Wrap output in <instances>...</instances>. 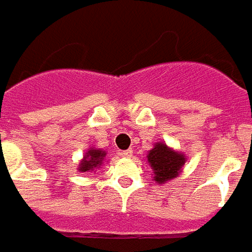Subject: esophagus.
Wrapping results in <instances>:
<instances>
[{
  "label": "esophagus",
  "mask_w": 252,
  "mask_h": 252,
  "mask_svg": "<svg viewBox=\"0 0 252 252\" xmlns=\"http://www.w3.org/2000/svg\"><path fill=\"white\" fill-rule=\"evenodd\" d=\"M121 157H124V158H131V157H132V150H126V151H123V153H121Z\"/></svg>",
  "instance_id": "1"
}]
</instances>
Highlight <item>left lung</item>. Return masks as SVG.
Masks as SVG:
<instances>
[{
  "label": "left lung",
  "instance_id": "1",
  "mask_svg": "<svg viewBox=\"0 0 252 252\" xmlns=\"http://www.w3.org/2000/svg\"><path fill=\"white\" fill-rule=\"evenodd\" d=\"M148 163L154 171V181L166 184L181 173L186 158L184 154L169 148L164 143H157L147 155Z\"/></svg>",
  "mask_w": 252,
  "mask_h": 252
}]
</instances>
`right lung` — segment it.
I'll use <instances>...</instances> for the list:
<instances>
[{"label":"right lung","instance_id":"add662e5","mask_svg":"<svg viewBox=\"0 0 252 252\" xmlns=\"http://www.w3.org/2000/svg\"><path fill=\"white\" fill-rule=\"evenodd\" d=\"M106 153L99 150V148H90L88 153L85 154V157L81 160V163L78 166V170L82 173L93 171L94 169H98L105 160Z\"/></svg>","mask_w":252,"mask_h":252}]
</instances>
